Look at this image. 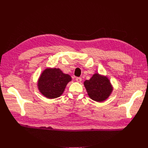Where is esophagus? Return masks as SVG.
Masks as SVG:
<instances>
[{"label": "esophagus", "instance_id": "obj_1", "mask_svg": "<svg viewBox=\"0 0 148 148\" xmlns=\"http://www.w3.org/2000/svg\"><path fill=\"white\" fill-rule=\"evenodd\" d=\"M76 81L78 83H81V81H82V79H81V77H77L76 78Z\"/></svg>", "mask_w": 148, "mask_h": 148}]
</instances>
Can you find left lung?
<instances>
[{
	"instance_id": "1",
	"label": "left lung",
	"mask_w": 148,
	"mask_h": 148,
	"mask_svg": "<svg viewBox=\"0 0 148 148\" xmlns=\"http://www.w3.org/2000/svg\"><path fill=\"white\" fill-rule=\"evenodd\" d=\"M88 94L92 100L102 102L108 98L112 91L109 80L106 76L95 74L89 80L84 82Z\"/></svg>"
}]
</instances>
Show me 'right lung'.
I'll return each instance as SVG.
<instances>
[{
	"instance_id": "right-lung-1",
	"label": "right lung",
	"mask_w": 148,
	"mask_h": 148,
	"mask_svg": "<svg viewBox=\"0 0 148 148\" xmlns=\"http://www.w3.org/2000/svg\"><path fill=\"white\" fill-rule=\"evenodd\" d=\"M71 77L62 72L60 69H46L43 71L38 81V88L43 95L48 99L60 96Z\"/></svg>"
}]
</instances>
